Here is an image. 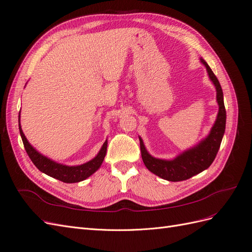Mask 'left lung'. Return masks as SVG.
Returning <instances> with one entry per match:
<instances>
[{"mask_svg":"<svg viewBox=\"0 0 252 252\" xmlns=\"http://www.w3.org/2000/svg\"><path fill=\"white\" fill-rule=\"evenodd\" d=\"M200 61L206 67L208 77L216 87L217 102L219 105V112L216 122L211 127L208 135L194 145L193 147L184 150L182 154L171 159L152 157L145 147L142 138L139 136L142 158L146 168L161 179L170 182L185 181L207 169L215 161L225 133L226 110L222 87H220L215 73L212 72L211 68L205 62V60L201 58Z\"/></svg>","mask_w":252,"mask_h":252,"instance_id":"1","label":"left lung"}]
</instances>
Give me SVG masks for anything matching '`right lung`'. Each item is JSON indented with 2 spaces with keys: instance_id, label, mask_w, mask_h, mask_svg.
I'll return each instance as SVG.
<instances>
[{
  "instance_id": "1",
  "label": "right lung",
  "mask_w": 252,
  "mask_h": 252,
  "mask_svg": "<svg viewBox=\"0 0 252 252\" xmlns=\"http://www.w3.org/2000/svg\"><path fill=\"white\" fill-rule=\"evenodd\" d=\"M19 129L20 134L24 144L25 150L27 152L28 157L32 159V163L35 167L43 173L49 175V177L57 179L59 181H62L64 183H78L81 181L86 180L89 178L91 174H94L98 168H100L104 158L106 156V151H107V140H106L101 147L98 154L90 161L77 165V166H67L61 163H57L52 161L51 158L43 156L40 154L32 145H30L26 136L22 130V127L20 124V113H19Z\"/></svg>"
}]
</instances>
